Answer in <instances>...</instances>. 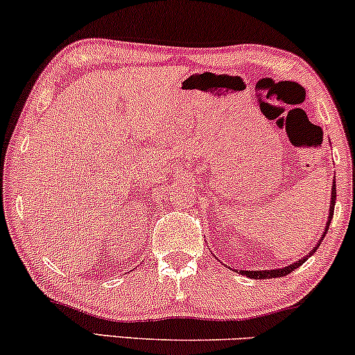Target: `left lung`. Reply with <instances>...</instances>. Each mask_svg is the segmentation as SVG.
I'll use <instances>...</instances> for the list:
<instances>
[{
    "label": "left lung",
    "instance_id": "8db88e82",
    "mask_svg": "<svg viewBox=\"0 0 355 355\" xmlns=\"http://www.w3.org/2000/svg\"><path fill=\"white\" fill-rule=\"evenodd\" d=\"M334 205H336V180H334V185H332L331 210H329V217H327V223H325V230H324V234H322V237H320V240H319V243H317V245L313 247L311 252H309V255H305V257H302V259H300V260H297V262L291 263V266H287V267H282V268H274V270H272V268H270V270H239L240 274L245 275V277H250V279H260V280H262V279H275V277H284V275L291 274V272H292V270H295V268H299V267L302 266V263L305 262V260L309 259V257H311L312 254H315L317 247H319L322 240H324V237H325V232L329 230V225H331L332 214H334Z\"/></svg>",
    "mask_w": 355,
    "mask_h": 355
}]
</instances>
